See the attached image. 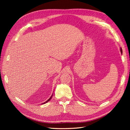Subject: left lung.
I'll use <instances>...</instances> for the list:
<instances>
[{"instance_id": "left-lung-1", "label": "left lung", "mask_w": 130, "mask_h": 130, "mask_svg": "<svg viewBox=\"0 0 130 130\" xmlns=\"http://www.w3.org/2000/svg\"><path fill=\"white\" fill-rule=\"evenodd\" d=\"M120 50H121V53H122V48H120Z\"/></svg>"}]
</instances>
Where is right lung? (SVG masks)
Returning <instances> with one entry per match:
<instances>
[{"label":"right lung","instance_id":"obj_1","mask_svg":"<svg viewBox=\"0 0 130 130\" xmlns=\"http://www.w3.org/2000/svg\"><path fill=\"white\" fill-rule=\"evenodd\" d=\"M52 95H51V97H50V98H49V99H48V100H47V101H46V102H44V103H42V104H45V103H47V102H48V101H49L50 100V99H51V98H52Z\"/></svg>","mask_w":130,"mask_h":130}]
</instances>
